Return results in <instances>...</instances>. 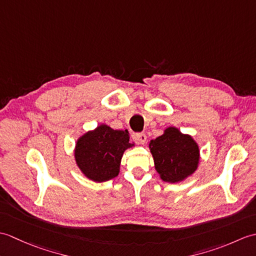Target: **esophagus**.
Instances as JSON below:
<instances>
[{
    "instance_id": "obj_1",
    "label": "esophagus",
    "mask_w": 256,
    "mask_h": 256,
    "mask_svg": "<svg viewBox=\"0 0 256 256\" xmlns=\"http://www.w3.org/2000/svg\"><path fill=\"white\" fill-rule=\"evenodd\" d=\"M135 140L140 145H144L146 143V140H148V136H146L145 134L140 133V134H136L135 135Z\"/></svg>"
}]
</instances>
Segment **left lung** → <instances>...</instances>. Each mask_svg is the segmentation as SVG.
<instances>
[{"instance_id":"obj_1","label":"left lung","mask_w":256,"mask_h":256,"mask_svg":"<svg viewBox=\"0 0 256 256\" xmlns=\"http://www.w3.org/2000/svg\"><path fill=\"white\" fill-rule=\"evenodd\" d=\"M155 170L162 182L177 184L186 180L198 170L199 145L192 135L168 126L160 136L150 142Z\"/></svg>"}]
</instances>
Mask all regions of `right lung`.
I'll list each match as a JSON object with an SVG mask.
<instances>
[{"instance_id": "right-lung-1", "label": "right lung", "mask_w": 256, "mask_h": 256, "mask_svg": "<svg viewBox=\"0 0 256 256\" xmlns=\"http://www.w3.org/2000/svg\"><path fill=\"white\" fill-rule=\"evenodd\" d=\"M133 146L135 143H130L128 131L100 124L77 140L74 156L84 177L104 182L118 175L124 152Z\"/></svg>"}]
</instances>
